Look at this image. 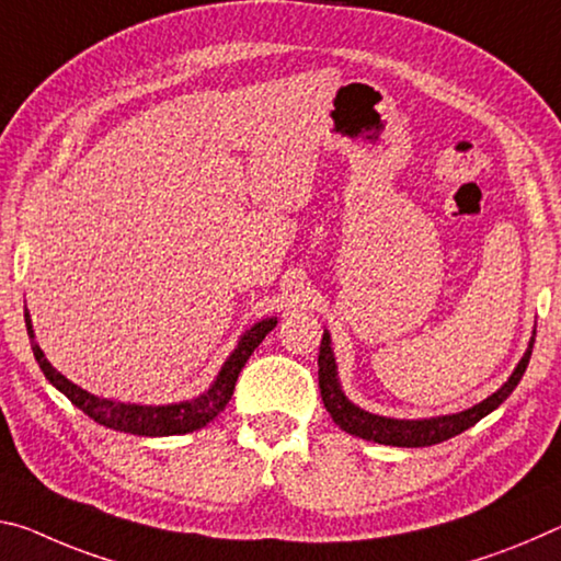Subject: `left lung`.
Here are the masks:
<instances>
[{
  "label": "left lung",
  "mask_w": 561,
  "mask_h": 561,
  "mask_svg": "<svg viewBox=\"0 0 561 561\" xmlns=\"http://www.w3.org/2000/svg\"><path fill=\"white\" fill-rule=\"evenodd\" d=\"M531 346H535V336H531L529 350L524 352L522 362L514 369V375L506 379L502 389H496L492 397H486L484 402L474 404L472 409L459 414H447V416H432V420H389V416L369 414L364 409L354 407L350 399L344 397L340 389V381H336V364L332 357V346H329V334L324 332L322 346H319V389H322V402L327 412L332 414V420L342 426L344 432L354 434V437L389 444V447H430V444H439L444 439H451L461 434L469 426H474L482 416L494 412L506 397L514 392V387L519 385V379L527 369Z\"/></svg>",
  "instance_id": "obj_1"
}]
</instances>
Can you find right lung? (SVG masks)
I'll return each mask as SVG.
<instances>
[{
  "mask_svg": "<svg viewBox=\"0 0 561 561\" xmlns=\"http://www.w3.org/2000/svg\"><path fill=\"white\" fill-rule=\"evenodd\" d=\"M24 322H26V334H30V340H32L34 359H37L39 369L44 371V377H47L51 385H55L59 392L69 399V402L82 409L84 414L92 416L94 422H100L117 432L139 434V437H169V434H186V432H194V430H202V426H207L219 412H225V407L229 404V399H232V394H234L239 371H242L247 359L252 357V352L262 344L264 336L270 334L274 327H277V319H264V322L249 329V332L242 336V342L237 344L232 357L225 362V367H221L217 381L211 385L207 394L192 399V402H182V404L141 407V404L112 402V399H100V397L84 392V389H79L67 377H61L59 371L47 362V357H44L39 344L34 342L32 319L26 312H24Z\"/></svg>",
  "mask_w": 561,
  "mask_h": 561,
  "instance_id": "1",
  "label": "right lung"
}]
</instances>
